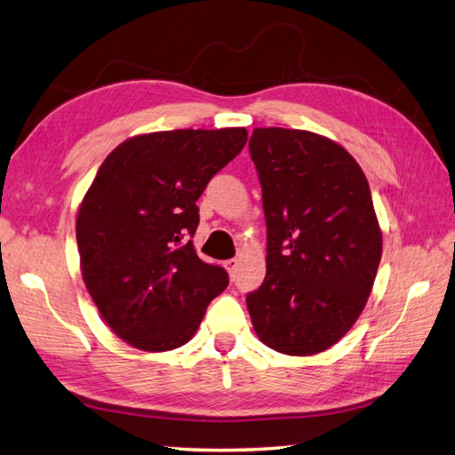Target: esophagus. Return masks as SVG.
Returning <instances> with one entry per match:
<instances>
[{"instance_id": "1", "label": "esophagus", "mask_w": 455, "mask_h": 455, "mask_svg": "<svg viewBox=\"0 0 455 455\" xmlns=\"http://www.w3.org/2000/svg\"><path fill=\"white\" fill-rule=\"evenodd\" d=\"M224 267L228 269V273L231 277L235 275V269H237V259H228V261H224Z\"/></svg>"}]
</instances>
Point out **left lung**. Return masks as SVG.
<instances>
[{
	"instance_id": "obj_1",
	"label": "left lung",
	"mask_w": 455,
	"mask_h": 455,
	"mask_svg": "<svg viewBox=\"0 0 455 455\" xmlns=\"http://www.w3.org/2000/svg\"><path fill=\"white\" fill-rule=\"evenodd\" d=\"M251 160L267 221V273L247 295L269 348L311 356L361 316L382 257V231L363 168L327 136L255 128Z\"/></svg>"
}]
</instances>
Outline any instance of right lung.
<instances>
[{
    "mask_svg": "<svg viewBox=\"0 0 455 455\" xmlns=\"http://www.w3.org/2000/svg\"><path fill=\"white\" fill-rule=\"evenodd\" d=\"M247 142L245 128L160 131L124 140L102 162L76 213L83 281L118 339L147 353L186 345L228 273L190 235L198 198Z\"/></svg>",
    "mask_w": 455,
    "mask_h": 455,
    "instance_id": "add662e5",
    "label": "right lung"
}]
</instances>
